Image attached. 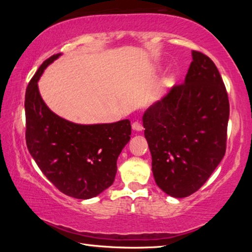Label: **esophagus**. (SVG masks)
<instances>
[{"mask_svg":"<svg viewBox=\"0 0 252 252\" xmlns=\"http://www.w3.org/2000/svg\"><path fill=\"white\" fill-rule=\"evenodd\" d=\"M132 129H133L134 131H138V132H140V131H142L143 126H142L141 123L138 122V121H135V122L132 123Z\"/></svg>","mask_w":252,"mask_h":252,"instance_id":"34e87169","label":"esophagus"}]
</instances>
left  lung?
Listing matches in <instances>:
<instances>
[{
	"label": "left lung",
	"mask_w": 252,
	"mask_h": 252,
	"mask_svg": "<svg viewBox=\"0 0 252 252\" xmlns=\"http://www.w3.org/2000/svg\"><path fill=\"white\" fill-rule=\"evenodd\" d=\"M142 120L158 187L174 198L198 191L227 143L228 93L212 60L192 51L185 83L152 104Z\"/></svg>",
	"instance_id": "obj_1"
}]
</instances>
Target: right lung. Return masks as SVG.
<instances>
[{"label": "right lung", "instance_id": "obj_1", "mask_svg": "<svg viewBox=\"0 0 252 252\" xmlns=\"http://www.w3.org/2000/svg\"><path fill=\"white\" fill-rule=\"evenodd\" d=\"M42 63L25 92L27 147L44 176L69 197L90 199L112 185L117 160L130 141V121L78 125L52 112L41 97L37 81L54 60Z\"/></svg>", "mask_w": 252, "mask_h": 252}]
</instances>
